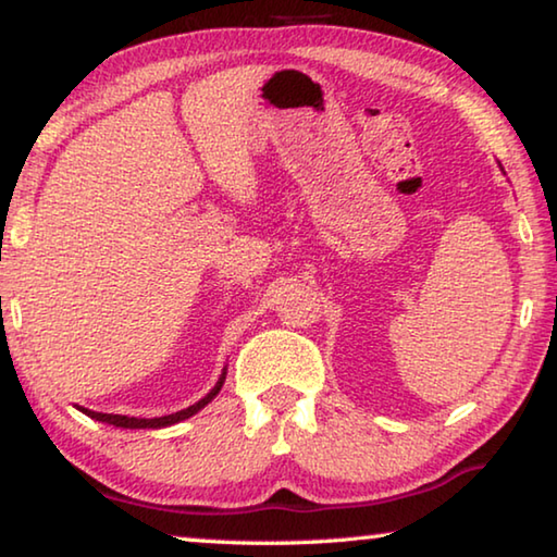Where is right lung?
Masks as SVG:
<instances>
[{
    "instance_id": "obj_1",
    "label": "right lung",
    "mask_w": 557,
    "mask_h": 557,
    "mask_svg": "<svg viewBox=\"0 0 557 557\" xmlns=\"http://www.w3.org/2000/svg\"><path fill=\"white\" fill-rule=\"evenodd\" d=\"M225 373H228V366H223L221 379L215 381L213 388H211L209 393H206L199 403L188 405V408L178 410V412H172V414H162V418H152V420H147V418H127V414L96 412V410L81 408V405H78V410H81L83 414H88V418H92V420H98V422H108V425H112V428H122V430H162V428H169V425H176V422H184V420L191 418V414H196L199 410H203L206 405H209V403L215 398V395L221 393L223 383H225Z\"/></svg>"
}]
</instances>
